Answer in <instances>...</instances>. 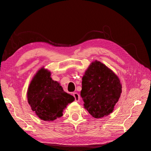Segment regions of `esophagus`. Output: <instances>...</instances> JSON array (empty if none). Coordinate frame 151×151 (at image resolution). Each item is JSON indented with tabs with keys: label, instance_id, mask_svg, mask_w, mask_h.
Masks as SVG:
<instances>
[{
	"label": "esophagus",
	"instance_id": "obj_1",
	"mask_svg": "<svg viewBox=\"0 0 151 151\" xmlns=\"http://www.w3.org/2000/svg\"><path fill=\"white\" fill-rule=\"evenodd\" d=\"M73 96H74V97L75 98L76 101H79V100H80V96L78 93H73Z\"/></svg>",
	"mask_w": 151,
	"mask_h": 151
}]
</instances>
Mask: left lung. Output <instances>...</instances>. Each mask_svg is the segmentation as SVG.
Instances as JSON below:
<instances>
[{
	"instance_id": "1",
	"label": "left lung",
	"mask_w": 151,
	"mask_h": 151,
	"mask_svg": "<svg viewBox=\"0 0 151 151\" xmlns=\"http://www.w3.org/2000/svg\"><path fill=\"white\" fill-rule=\"evenodd\" d=\"M122 88L115 72L101 62H93L82 78L84 108L95 118L109 115L120 98Z\"/></svg>"
}]
</instances>
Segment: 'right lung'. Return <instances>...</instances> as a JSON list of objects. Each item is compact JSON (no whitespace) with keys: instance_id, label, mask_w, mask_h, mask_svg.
Masks as SVG:
<instances>
[{"instance_id":"add662e5","label":"right lung","mask_w":151,"mask_h":151,"mask_svg":"<svg viewBox=\"0 0 151 151\" xmlns=\"http://www.w3.org/2000/svg\"><path fill=\"white\" fill-rule=\"evenodd\" d=\"M51 72L44 67L37 71L27 91L28 102L32 111L41 120L52 122L63 115L68 104L75 100L63 91L60 84L53 81Z\"/></svg>"}]
</instances>
